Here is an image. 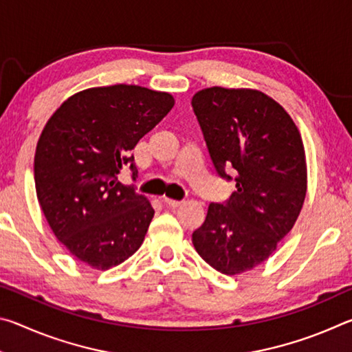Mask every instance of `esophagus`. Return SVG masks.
Here are the masks:
<instances>
[{
    "mask_svg": "<svg viewBox=\"0 0 352 352\" xmlns=\"http://www.w3.org/2000/svg\"><path fill=\"white\" fill-rule=\"evenodd\" d=\"M163 201H164V205H168L170 208H177V206L182 205L180 200H174V199H168V197H164Z\"/></svg>",
    "mask_w": 352,
    "mask_h": 352,
    "instance_id": "1",
    "label": "esophagus"
}]
</instances>
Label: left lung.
Instances as JSON below:
<instances>
[{
	"label": "left lung",
	"instance_id": "left-lung-1",
	"mask_svg": "<svg viewBox=\"0 0 352 352\" xmlns=\"http://www.w3.org/2000/svg\"><path fill=\"white\" fill-rule=\"evenodd\" d=\"M190 104L217 175L236 182L228 200L208 206L192 243L212 269L237 275L269 258L300 216L305 146L287 111L261 91L212 87Z\"/></svg>",
	"mask_w": 352,
	"mask_h": 352
}]
</instances>
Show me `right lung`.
Masks as SVG:
<instances>
[{"label": "right lung", "instance_id": "1", "mask_svg": "<svg viewBox=\"0 0 352 352\" xmlns=\"http://www.w3.org/2000/svg\"><path fill=\"white\" fill-rule=\"evenodd\" d=\"M175 100L138 85L83 90L58 107L34 158L37 199L52 233L71 254L109 270L141 247L153 208L119 174L138 177L133 151Z\"/></svg>", "mask_w": 352, "mask_h": 352}]
</instances>
